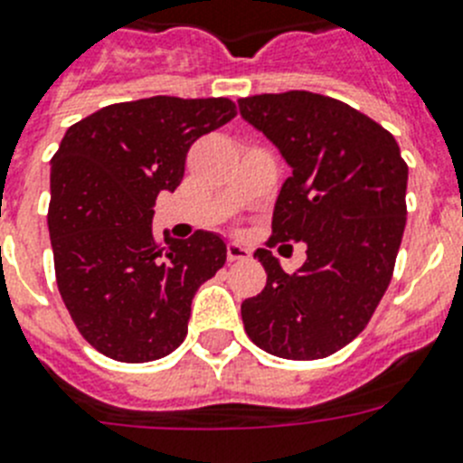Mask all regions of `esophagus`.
Listing matches in <instances>:
<instances>
[{
    "instance_id": "esophagus-1",
    "label": "esophagus",
    "mask_w": 463,
    "mask_h": 463,
    "mask_svg": "<svg viewBox=\"0 0 463 463\" xmlns=\"http://www.w3.org/2000/svg\"><path fill=\"white\" fill-rule=\"evenodd\" d=\"M250 257V250L241 243H227V260L229 261H243Z\"/></svg>"
}]
</instances>
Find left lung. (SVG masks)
<instances>
[{
	"label": "left lung",
	"instance_id": "1",
	"mask_svg": "<svg viewBox=\"0 0 463 463\" xmlns=\"http://www.w3.org/2000/svg\"><path fill=\"white\" fill-rule=\"evenodd\" d=\"M239 109L292 166L267 247L307 243L292 277L266 248L255 252L267 285L241 304L245 334L282 359L329 357L362 334L390 285L406 229L408 165L383 125L325 94H255Z\"/></svg>",
	"mask_w": 463,
	"mask_h": 463
}]
</instances>
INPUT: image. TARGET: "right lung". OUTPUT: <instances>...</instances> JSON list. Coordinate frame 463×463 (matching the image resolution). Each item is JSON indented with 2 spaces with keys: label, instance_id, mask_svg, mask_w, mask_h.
Segmentation results:
<instances>
[{
  "label": "right lung",
  "instance_id": "add662e5",
  "mask_svg": "<svg viewBox=\"0 0 463 463\" xmlns=\"http://www.w3.org/2000/svg\"><path fill=\"white\" fill-rule=\"evenodd\" d=\"M236 116L227 97H150L99 109L71 125L51 159L57 289L80 336L116 362L166 357L187 334L202 282L227 245L211 232L153 234V208L185 174L192 143Z\"/></svg>",
  "mask_w": 463,
  "mask_h": 463
}]
</instances>
